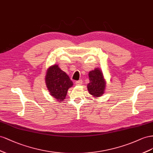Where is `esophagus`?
<instances>
[{"mask_svg": "<svg viewBox=\"0 0 153 153\" xmlns=\"http://www.w3.org/2000/svg\"><path fill=\"white\" fill-rule=\"evenodd\" d=\"M76 85H81L82 83V80H79V81H76Z\"/></svg>", "mask_w": 153, "mask_h": 153, "instance_id": "esophagus-1", "label": "esophagus"}]
</instances>
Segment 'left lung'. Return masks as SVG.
<instances>
[{
  "label": "left lung",
  "mask_w": 153,
  "mask_h": 153,
  "mask_svg": "<svg viewBox=\"0 0 153 153\" xmlns=\"http://www.w3.org/2000/svg\"><path fill=\"white\" fill-rule=\"evenodd\" d=\"M88 76L90 82L87 85L88 93L95 98L101 97L106 86V81L102 71L99 68H95L89 72Z\"/></svg>",
  "instance_id": "left-lung-1"
}]
</instances>
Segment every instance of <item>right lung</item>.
I'll return each instance as SVG.
<instances>
[{
	"label": "right lung",
	"instance_id": "1",
	"mask_svg": "<svg viewBox=\"0 0 153 153\" xmlns=\"http://www.w3.org/2000/svg\"><path fill=\"white\" fill-rule=\"evenodd\" d=\"M45 80L50 95L60 102L66 97L68 88L73 86L69 76L59 67L58 65L49 67Z\"/></svg>",
	"mask_w": 153,
	"mask_h": 153
}]
</instances>
